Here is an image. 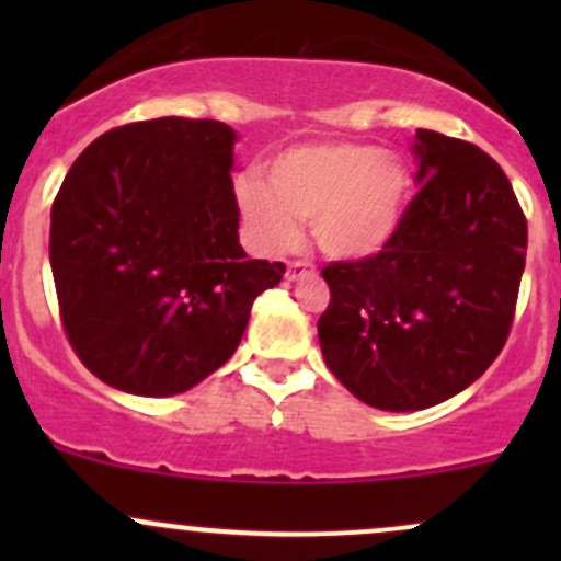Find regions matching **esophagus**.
<instances>
[{
  "label": "esophagus",
  "mask_w": 561,
  "mask_h": 561,
  "mask_svg": "<svg viewBox=\"0 0 561 561\" xmlns=\"http://www.w3.org/2000/svg\"><path fill=\"white\" fill-rule=\"evenodd\" d=\"M312 274H314V265L312 263H301V260H293V263H287V271H285V276L290 282L304 279V276H312Z\"/></svg>",
  "instance_id": "obj_1"
}]
</instances>
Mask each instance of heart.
Masks as SVG:
<instances>
[{
	"label": "heart",
	"mask_w": 561,
	"mask_h": 561,
	"mask_svg": "<svg viewBox=\"0 0 561 561\" xmlns=\"http://www.w3.org/2000/svg\"><path fill=\"white\" fill-rule=\"evenodd\" d=\"M412 179L404 160L369 144L325 140L282 151L257 175L236 181V203L254 247L279 254L296 247L312 219L314 244L333 260H366L404 222Z\"/></svg>",
	"instance_id": "1"
}]
</instances>
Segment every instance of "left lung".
Returning a JSON list of instances; mask_svg holds the SVG:
<instances>
[{"label":"left lung","instance_id":"left-lung-1","mask_svg":"<svg viewBox=\"0 0 561 561\" xmlns=\"http://www.w3.org/2000/svg\"><path fill=\"white\" fill-rule=\"evenodd\" d=\"M417 195L380 254L331 263L322 358L355 399L415 412L472 386L516 312L526 219L505 171L467 140L417 129Z\"/></svg>","mask_w":561,"mask_h":561}]
</instances>
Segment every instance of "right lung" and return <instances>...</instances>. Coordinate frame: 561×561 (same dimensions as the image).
I'll return each instance as SVG.
<instances>
[{"instance_id":"obj_1","label":"right lung","mask_w":561,"mask_h":561,"mask_svg":"<svg viewBox=\"0 0 561 561\" xmlns=\"http://www.w3.org/2000/svg\"><path fill=\"white\" fill-rule=\"evenodd\" d=\"M236 133L165 116L100 135L50 208V271L72 350L105 386L184 393L217 371L285 265L249 260Z\"/></svg>"}]
</instances>
